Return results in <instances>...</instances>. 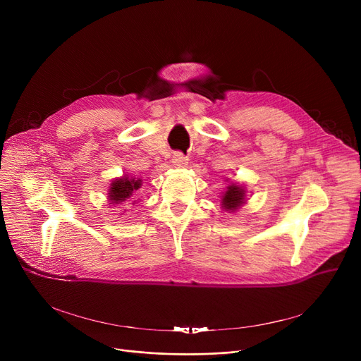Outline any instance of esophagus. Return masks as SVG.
Masks as SVG:
<instances>
[{"label":"esophagus","mask_w":361,"mask_h":361,"mask_svg":"<svg viewBox=\"0 0 361 361\" xmlns=\"http://www.w3.org/2000/svg\"><path fill=\"white\" fill-rule=\"evenodd\" d=\"M188 159H187V157H184L183 154H180V152H177V154H174V157H173V165L176 166V168H184L188 162H187Z\"/></svg>","instance_id":"34e87169"}]
</instances>
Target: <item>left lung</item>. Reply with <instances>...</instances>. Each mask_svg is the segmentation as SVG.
Instances as JSON below:
<instances>
[{"instance_id": "8db88e82", "label": "left lung", "mask_w": 361, "mask_h": 361, "mask_svg": "<svg viewBox=\"0 0 361 361\" xmlns=\"http://www.w3.org/2000/svg\"><path fill=\"white\" fill-rule=\"evenodd\" d=\"M228 183L230 180H225ZM245 187L240 183H228L226 190L221 196V207L226 212H235L238 207H241L245 203Z\"/></svg>"}]
</instances>
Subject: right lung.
<instances>
[{
  "label": "right lung",
  "mask_w": 361,
  "mask_h": 361,
  "mask_svg": "<svg viewBox=\"0 0 361 361\" xmlns=\"http://www.w3.org/2000/svg\"><path fill=\"white\" fill-rule=\"evenodd\" d=\"M142 185L140 178L123 176L118 178H114L108 188V200L109 204H121L131 202L135 204L137 200L135 197V193L139 190Z\"/></svg>",
  "instance_id": "obj_1"
}]
</instances>
